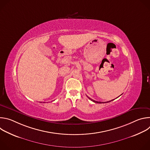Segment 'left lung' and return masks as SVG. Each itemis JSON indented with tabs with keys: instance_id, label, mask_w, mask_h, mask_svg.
I'll use <instances>...</instances> for the list:
<instances>
[{
	"instance_id": "1",
	"label": "left lung",
	"mask_w": 150,
	"mask_h": 150,
	"mask_svg": "<svg viewBox=\"0 0 150 150\" xmlns=\"http://www.w3.org/2000/svg\"><path fill=\"white\" fill-rule=\"evenodd\" d=\"M88 97V96H87ZM88 98L90 99V100H91V101H93V102H94V103H109V102H110L111 101H113V100H111V101H106V102H100V101H95V100H93V99H91V98H90L89 97H88Z\"/></svg>"
}]
</instances>
